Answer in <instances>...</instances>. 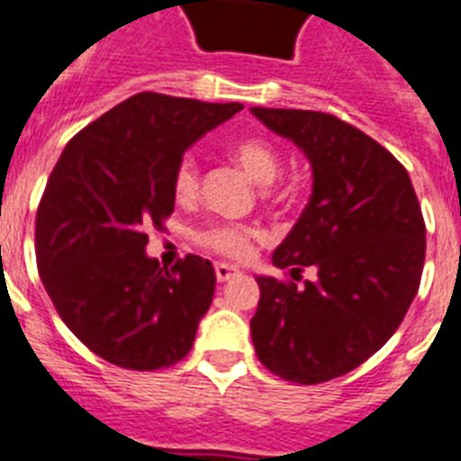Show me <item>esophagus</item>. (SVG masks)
<instances>
[{"mask_svg":"<svg viewBox=\"0 0 461 461\" xmlns=\"http://www.w3.org/2000/svg\"><path fill=\"white\" fill-rule=\"evenodd\" d=\"M213 271H215V280H218V282H227V280H231V277H236L240 273L236 267L222 264V261H221V264H215Z\"/></svg>","mask_w":461,"mask_h":461,"instance_id":"obj_1","label":"esophagus"}]
</instances>
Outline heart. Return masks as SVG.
<instances>
[{"instance_id": "obj_1", "label": "heart", "mask_w": 461, "mask_h": 461, "mask_svg": "<svg viewBox=\"0 0 461 461\" xmlns=\"http://www.w3.org/2000/svg\"><path fill=\"white\" fill-rule=\"evenodd\" d=\"M227 156L259 185L271 184L282 165L276 147L259 138L239 140L227 149ZM197 190H200V169H197L194 158L184 156L174 169L172 193L179 202H190L197 197ZM259 239L261 231L246 225H209L204 230L194 231V240L202 248L234 261L248 259Z\"/></svg>"}]
</instances>
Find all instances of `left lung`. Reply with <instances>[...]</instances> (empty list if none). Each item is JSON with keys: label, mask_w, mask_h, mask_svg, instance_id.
<instances>
[{"label": "left lung", "mask_w": 461, "mask_h": 461, "mask_svg": "<svg viewBox=\"0 0 461 461\" xmlns=\"http://www.w3.org/2000/svg\"><path fill=\"white\" fill-rule=\"evenodd\" d=\"M312 165V197L273 252L287 280L257 277V358L285 381L342 376L384 347L420 287L425 221L404 165L342 119L252 107ZM310 266L318 273L303 281ZM303 282L301 283L300 280Z\"/></svg>", "instance_id": "8db88e82"}]
</instances>
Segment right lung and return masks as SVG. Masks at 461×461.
Segmentation results:
<instances>
[{"mask_svg": "<svg viewBox=\"0 0 461 461\" xmlns=\"http://www.w3.org/2000/svg\"><path fill=\"white\" fill-rule=\"evenodd\" d=\"M243 110L142 91L66 144L36 211V264L55 310L86 349L126 370H163L193 349L213 301L209 259L163 268L147 230L174 211L185 149Z\"/></svg>", "mask_w": 461, "mask_h": 461, "instance_id": "add662e5", "label": "right lung"}]
</instances>
